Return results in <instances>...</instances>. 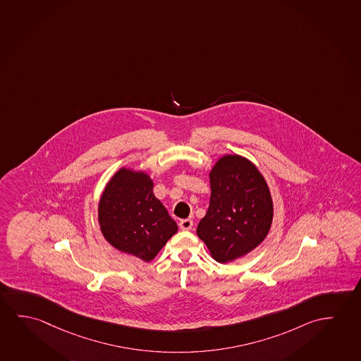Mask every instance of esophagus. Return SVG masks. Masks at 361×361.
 Returning <instances> with one entry per match:
<instances>
[{
	"label": "esophagus",
	"instance_id": "obj_1",
	"mask_svg": "<svg viewBox=\"0 0 361 361\" xmlns=\"http://www.w3.org/2000/svg\"><path fill=\"white\" fill-rule=\"evenodd\" d=\"M179 228L182 229V231H190V229L193 228V221L192 219H182L179 222Z\"/></svg>",
	"mask_w": 361,
	"mask_h": 361
}]
</instances>
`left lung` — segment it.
I'll return each instance as SVG.
<instances>
[{"label": "left lung", "instance_id": "obj_1", "mask_svg": "<svg viewBox=\"0 0 361 361\" xmlns=\"http://www.w3.org/2000/svg\"><path fill=\"white\" fill-rule=\"evenodd\" d=\"M211 200L197 235L217 262L246 256L269 235L274 202L262 173L238 154L218 158L209 171Z\"/></svg>", "mask_w": 361, "mask_h": 361}]
</instances>
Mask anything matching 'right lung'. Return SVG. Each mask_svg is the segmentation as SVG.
I'll return each instance as SVG.
<instances>
[{
	"instance_id": "add662e5",
	"label": "right lung",
	"mask_w": 361,
	"mask_h": 361,
	"mask_svg": "<svg viewBox=\"0 0 361 361\" xmlns=\"http://www.w3.org/2000/svg\"><path fill=\"white\" fill-rule=\"evenodd\" d=\"M153 188L148 173L121 166L105 185L97 206L104 238L144 262H150L178 231Z\"/></svg>"
}]
</instances>
